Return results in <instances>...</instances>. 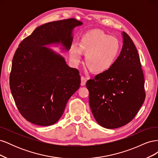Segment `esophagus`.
<instances>
[{"label":"esophagus","instance_id":"obj_1","mask_svg":"<svg viewBox=\"0 0 158 158\" xmlns=\"http://www.w3.org/2000/svg\"><path fill=\"white\" fill-rule=\"evenodd\" d=\"M88 78L86 77H84V76H82L81 77V85H85V83L87 82Z\"/></svg>","mask_w":158,"mask_h":158}]
</instances>
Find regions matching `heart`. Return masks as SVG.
Returning a JSON list of instances; mask_svg holds the SVG:
<instances>
[{
    "label": "heart",
    "mask_w": 158,
    "mask_h": 158,
    "mask_svg": "<svg viewBox=\"0 0 158 158\" xmlns=\"http://www.w3.org/2000/svg\"><path fill=\"white\" fill-rule=\"evenodd\" d=\"M121 44L117 38L100 30H91L81 36L79 45L73 44L70 56L76 64L85 54V63L94 73H102L111 69L117 59Z\"/></svg>",
    "instance_id": "heart-1"
}]
</instances>
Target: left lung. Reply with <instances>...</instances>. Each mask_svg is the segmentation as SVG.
<instances>
[{
  "label": "left lung",
  "instance_id": "left-lung-1",
  "mask_svg": "<svg viewBox=\"0 0 158 158\" xmlns=\"http://www.w3.org/2000/svg\"><path fill=\"white\" fill-rule=\"evenodd\" d=\"M122 35V50L112 67L86 82L93 115L100 126L109 129L131 122L146 97L138 51L127 33Z\"/></svg>",
  "mask_w": 158,
  "mask_h": 158
}]
</instances>
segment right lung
<instances>
[{"mask_svg":"<svg viewBox=\"0 0 158 158\" xmlns=\"http://www.w3.org/2000/svg\"><path fill=\"white\" fill-rule=\"evenodd\" d=\"M82 24L74 18L47 23L19 45L12 59L10 88L18 111L27 121L53 125L80 88L79 71L47 46L60 45L63 51H69L74 28Z\"/></svg>","mask_w":158,"mask_h":158,"instance_id":"1","label":"right lung"}]
</instances>
